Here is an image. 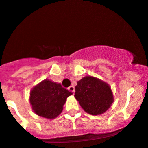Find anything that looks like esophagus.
I'll return each instance as SVG.
<instances>
[{
    "label": "esophagus",
    "mask_w": 148,
    "mask_h": 148,
    "mask_svg": "<svg viewBox=\"0 0 148 148\" xmlns=\"http://www.w3.org/2000/svg\"><path fill=\"white\" fill-rule=\"evenodd\" d=\"M69 90L70 91V92H71L72 93H75V87H73V86H71V87H69Z\"/></svg>",
    "instance_id": "1"
}]
</instances>
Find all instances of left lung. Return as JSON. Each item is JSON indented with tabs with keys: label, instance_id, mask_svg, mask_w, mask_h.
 <instances>
[{
	"label": "left lung",
	"instance_id": "1",
	"mask_svg": "<svg viewBox=\"0 0 148 148\" xmlns=\"http://www.w3.org/2000/svg\"><path fill=\"white\" fill-rule=\"evenodd\" d=\"M75 97L87 113L98 115L105 112L113 102L110 87L94 77H84L77 82Z\"/></svg>",
	"mask_w": 148,
	"mask_h": 148
}]
</instances>
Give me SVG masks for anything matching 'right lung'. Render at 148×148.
Returning a JSON list of instances; mask_svg holds the SVG:
<instances>
[{
	"instance_id": "right-lung-1",
	"label": "right lung",
	"mask_w": 148,
	"mask_h": 148,
	"mask_svg": "<svg viewBox=\"0 0 148 148\" xmlns=\"http://www.w3.org/2000/svg\"><path fill=\"white\" fill-rule=\"evenodd\" d=\"M71 94L60 84L45 79L31 90L30 103L38 115L54 119L62 112L66 99Z\"/></svg>"
}]
</instances>
